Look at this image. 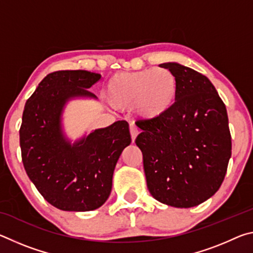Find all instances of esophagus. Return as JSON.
<instances>
[{
    "instance_id": "1",
    "label": "esophagus",
    "mask_w": 253,
    "mask_h": 253,
    "mask_svg": "<svg viewBox=\"0 0 253 253\" xmlns=\"http://www.w3.org/2000/svg\"><path fill=\"white\" fill-rule=\"evenodd\" d=\"M129 129H130V136H131V140H132V143H134V142H135V139H136V137H137V135H138V129H137L136 126L132 125V124H131V125H130Z\"/></svg>"
}]
</instances>
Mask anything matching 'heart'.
Here are the masks:
<instances>
[{
    "instance_id": "1",
    "label": "heart",
    "mask_w": 253,
    "mask_h": 253,
    "mask_svg": "<svg viewBox=\"0 0 253 253\" xmlns=\"http://www.w3.org/2000/svg\"><path fill=\"white\" fill-rule=\"evenodd\" d=\"M178 83L168 68L121 72L106 84V96L117 108L134 106L144 121H156L172 108L177 97Z\"/></svg>"
}]
</instances>
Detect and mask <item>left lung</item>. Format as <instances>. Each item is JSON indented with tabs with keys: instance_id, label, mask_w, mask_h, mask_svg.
Masks as SVG:
<instances>
[{
	"instance_id": "1",
	"label": "left lung",
	"mask_w": 253,
	"mask_h": 253,
	"mask_svg": "<svg viewBox=\"0 0 253 253\" xmlns=\"http://www.w3.org/2000/svg\"><path fill=\"white\" fill-rule=\"evenodd\" d=\"M160 66L176 77V100L156 121L137 122L142 132L135 143L153 198L174 208L196 207L224 179L231 157L228 114L207 77L177 62Z\"/></svg>"
}]
</instances>
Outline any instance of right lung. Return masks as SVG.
I'll use <instances>...</instances> for the list:
<instances>
[{"label":"right lung","instance_id":"1","mask_svg":"<svg viewBox=\"0 0 253 253\" xmlns=\"http://www.w3.org/2000/svg\"><path fill=\"white\" fill-rule=\"evenodd\" d=\"M100 78L85 70L52 72L24 107L20 146L25 172L40 194L62 211L100 208L110 195L118 158L131 143L126 121L98 128L74 143L65 132L66 105L74 99H97L88 89Z\"/></svg>","mask_w":253,"mask_h":253}]
</instances>
